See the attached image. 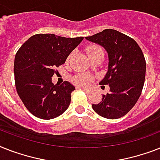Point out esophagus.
<instances>
[{
    "mask_svg": "<svg viewBox=\"0 0 160 160\" xmlns=\"http://www.w3.org/2000/svg\"><path fill=\"white\" fill-rule=\"evenodd\" d=\"M77 89H82V90H84V91L87 92V93H88V92H89V89H85V88H84V87H80V86H77Z\"/></svg>",
    "mask_w": 160,
    "mask_h": 160,
    "instance_id": "1",
    "label": "esophagus"
}]
</instances>
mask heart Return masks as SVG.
Wrapping results in <instances>:
<instances>
[{
    "label": "heart",
    "instance_id": "heart-1",
    "mask_svg": "<svg viewBox=\"0 0 160 160\" xmlns=\"http://www.w3.org/2000/svg\"><path fill=\"white\" fill-rule=\"evenodd\" d=\"M85 52H86V54L89 58H92L97 54H99V53H103L102 48L100 47H98V45H89L85 48ZM71 56H72V53L69 55L67 61L70 60ZM71 80H72V82L78 86L88 87L89 85H90V84L93 81V78L90 75L87 73H78L75 75Z\"/></svg>",
    "mask_w": 160,
    "mask_h": 160
}]
</instances>
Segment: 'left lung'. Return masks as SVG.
I'll use <instances>...</instances> for the list:
<instances>
[{"instance_id": "8db88e82", "label": "left lung", "mask_w": 160, "mask_h": 160, "mask_svg": "<svg viewBox=\"0 0 160 160\" xmlns=\"http://www.w3.org/2000/svg\"><path fill=\"white\" fill-rule=\"evenodd\" d=\"M85 38L104 48L108 55V71L99 84H108L110 92L92 104L93 109L108 119L125 116L140 98L145 82L146 63L141 48L133 38L111 28Z\"/></svg>"}]
</instances>
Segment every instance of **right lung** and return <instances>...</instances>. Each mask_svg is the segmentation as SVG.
Wrapping results in <instances>:
<instances>
[{"mask_svg": "<svg viewBox=\"0 0 160 160\" xmlns=\"http://www.w3.org/2000/svg\"><path fill=\"white\" fill-rule=\"evenodd\" d=\"M83 39L38 33L18 50L14 63L15 87L26 108L35 117L49 120L68 108L76 88L68 81L54 84L52 77L54 68L64 64Z\"/></svg>", "mask_w": 160, "mask_h": 160, "instance_id": "1", "label": "right lung"}]
</instances>
